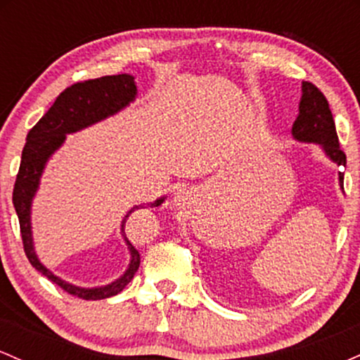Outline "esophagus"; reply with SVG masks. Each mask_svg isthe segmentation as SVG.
I'll list each match as a JSON object with an SVG mask.
<instances>
[{"label": "esophagus", "instance_id": "obj_1", "mask_svg": "<svg viewBox=\"0 0 360 360\" xmlns=\"http://www.w3.org/2000/svg\"><path fill=\"white\" fill-rule=\"evenodd\" d=\"M186 200H188V198H186V193L179 191L174 196V201H172V203H174V206H177V208H183V206L186 205Z\"/></svg>", "mask_w": 360, "mask_h": 360}]
</instances>
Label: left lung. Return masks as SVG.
<instances>
[{
	"instance_id": "8db88e82",
	"label": "left lung",
	"mask_w": 360,
	"mask_h": 360,
	"mask_svg": "<svg viewBox=\"0 0 360 360\" xmlns=\"http://www.w3.org/2000/svg\"><path fill=\"white\" fill-rule=\"evenodd\" d=\"M300 113L292 123V139L304 143H316L337 166H345L347 157L338 146V137L328 101L320 89L311 82L301 86ZM338 184L344 189V172H338Z\"/></svg>"
}]
</instances>
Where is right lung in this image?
Here are the masks:
<instances>
[{
  "label": "right lung",
  "mask_w": 360,
  "mask_h": 360,
  "mask_svg": "<svg viewBox=\"0 0 360 360\" xmlns=\"http://www.w3.org/2000/svg\"><path fill=\"white\" fill-rule=\"evenodd\" d=\"M137 98V86L135 77L130 74H118V76H105L98 79H89L84 82H76L69 86L57 96L53 105L47 113L39 120V123L28 131L27 143L22 152V162L15 181L13 189V205L20 220V232H22L23 249L28 260L37 271L42 272L57 286H60L69 295L77 296L82 300H105L110 296L118 295L123 288L130 283L140 266L139 250L128 242L125 235V223L135 210L146 208V205L134 206L125 214L122 221V237L125 240L128 252H130V264L127 271L113 283L100 288H79L68 281L60 279L40 262L34 247V235H32V203L37 191H39L40 179H42L44 169L53 152L59 150L65 142V135L88 128L101 120L113 117L118 111L127 108L131 101ZM166 198H159L154 203L147 206L154 208L164 203Z\"/></svg>",
  "instance_id": "1"
}]
</instances>
